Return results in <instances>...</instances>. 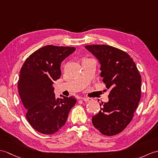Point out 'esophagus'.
I'll return each mask as SVG.
<instances>
[{
	"label": "esophagus",
	"mask_w": 158,
	"mask_h": 158,
	"mask_svg": "<svg viewBox=\"0 0 158 158\" xmlns=\"http://www.w3.org/2000/svg\"><path fill=\"white\" fill-rule=\"evenodd\" d=\"M81 99H82V100H83V101H85V102H89V101L91 100V99H90V98H82Z\"/></svg>",
	"instance_id": "esophagus-1"
}]
</instances>
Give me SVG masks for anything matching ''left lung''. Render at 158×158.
I'll return each instance as SVG.
<instances>
[{
    "instance_id": "left-lung-1",
    "label": "left lung",
    "mask_w": 158,
    "mask_h": 158,
    "mask_svg": "<svg viewBox=\"0 0 158 158\" xmlns=\"http://www.w3.org/2000/svg\"><path fill=\"white\" fill-rule=\"evenodd\" d=\"M99 60L100 75L108 89L109 101L92 117L94 126L102 134L113 136L128 126L134 116L141 96V76L129 54L105 44L87 45Z\"/></svg>"
}]
</instances>
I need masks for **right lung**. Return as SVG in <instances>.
Returning a JSON list of instances; mask_svg holds the SVG:
<instances>
[{
    "label": "right lung",
    "instance_id": "add662e5",
    "mask_svg": "<svg viewBox=\"0 0 158 158\" xmlns=\"http://www.w3.org/2000/svg\"><path fill=\"white\" fill-rule=\"evenodd\" d=\"M74 47L48 45L29 55L22 66L18 91L29 124L40 133L52 135L64 125L77 102L74 97L55 98L54 81L61 76L60 64Z\"/></svg>",
    "mask_w": 158,
    "mask_h": 158
}]
</instances>
